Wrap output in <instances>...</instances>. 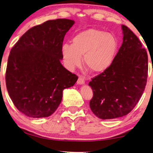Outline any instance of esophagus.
<instances>
[{
  "label": "esophagus",
  "mask_w": 153,
  "mask_h": 153,
  "mask_svg": "<svg viewBox=\"0 0 153 153\" xmlns=\"http://www.w3.org/2000/svg\"><path fill=\"white\" fill-rule=\"evenodd\" d=\"M85 83V80H84V78H83V76H82L81 75V76H79V79L78 80H77V84L79 85H82V84H84Z\"/></svg>",
  "instance_id": "1"
}]
</instances>
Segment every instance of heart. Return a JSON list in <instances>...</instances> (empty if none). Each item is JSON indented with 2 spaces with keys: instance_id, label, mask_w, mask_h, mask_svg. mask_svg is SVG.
Here are the masks:
<instances>
[{
  "instance_id": "1",
  "label": "heart",
  "mask_w": 153,
  "mask_h": 153,
  "mask_svg": "<svg viewBox=\"0 0 153 153\" xmlns=\"http://www.w3.org/2000/svg\"><path fill=\"white\" fill-rule=\"evenodd\" d=\"M72 45L64 44L62 55L66 67L72 70L84 65L92 73L98 74L107 70L114 61L118 43L114 35L103 30L89 28L72 38Z\"/></svg>"
}]
</instances>
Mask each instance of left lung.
Here are the masks:
<instances>
[{"label": "left lung", "mask_w": 153, "mask_h": 153, "mask_svg": "<svg viewBox=\"0 0 153 153\" xmlns=\"http://www.w3.org/2000/svg\"><path fill=\"white\" fill-rule=\"evenodd\" d=\"M123 41L107 70L92 79L93 97L90 107L99 118L108 120L128 114L145 90L148 78V54L128 27L123 25Z\"/></svg>", "instance_id": "obj_1"}]
</instances>
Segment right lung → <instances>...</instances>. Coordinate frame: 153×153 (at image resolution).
Instances as JSON below:
<instances>
[{
  "label": "right lung",
  "mask_w": 153,
  "mask_h": 153,
  "mask_svg": "<svg viewBox=\"0 0 153 153\" xmlns=\"http://www.w3.org/2000/svg\"><path fill=\"white\" fill-rule=\"evenodd\" d=\"M74 24L67 19L47 21L29 29L12 48L6 87L14 106L26 116H51L63 90L76 82L78 76L60 63L64 37Z\"/></svg>",
  "instance_id": "obj_1"
}]
</instances>
